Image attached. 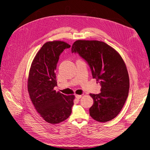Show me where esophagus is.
Instances as JSON below:
<instances>
[{
  "label": "esophagus",
  "mask_w": 150,
  "mask_h": 150,
  "mask_svg": "<svg viewBox=\"0 0 150 150\" xmlns=\"http://www.w3.org/2000/svg\"><path fill=\"white\" fill-rule=\"evenodd\" d=\"M81 97H82V95H78V94L75 95V98L78 99H79L80 98H81Z\"/></svg>",
  "instance_id": "esophagus-1"
}]
</instances>
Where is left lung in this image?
<instances>
[{
  "instance_id": "obj_1",
  "label": "left lung",
  "mask_w": 150,
  "mask_h": 150,
  "mask_svg": "<svg viewBox=\"0 0 150 150\" xmlns=\"http://www.w3.org/2000/svg\"><path fill=\"white\" fill-rule=\"evenodd\" d=\"M71 51L87 62L93 78L101 86L99 94H90L94 100L89 110L90 116L99 122L114 119L129 94V77L123 59L112 47L96 40H76Z\"/></svg>"
}]
</instances>
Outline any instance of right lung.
<instances>
[{
    "instance_id": "right-lung-1",
    "label": "right lung",
    "mask_w": 150,
    "mask_h": 150,
    "mask_svg": "<svg viewBox=\"0 0 150 150\" xmlns=\"http://www.w3.org/2000/svg\"><path fill=\"white\" fill-rule=\"evenodd\" d=\"M71 45L60 40L47 42L35 56L29 71L28 89L37 112L48 123L66 120L72 112L74 95L66 96L54 90L55 74L60 54Z\"/></svg>"
}]
</instances>
